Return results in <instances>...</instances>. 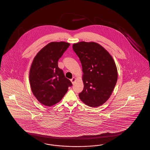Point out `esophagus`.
I'll return each mask as SVG.
<instances>
[{"instance_id": "34e87169", "label": "esophagus", "mask_w": 150, "mask_h": 150, "mask_svg": "<svg viewBox=\"0 0 150 150\" xmlns=\"http://www.w3.org/2000/svg\"><path fill=\"white\" fill-rule=\"evenodd\" d=\"M75 81H76V79H75V77H73V78L71 79V83L72 84H74V83H75Z\"/></svg>"}]
</instances>
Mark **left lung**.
I'll use <instances>...</instances> for the list:
<instances>
[{"label": "left lung", "instance_id": "obj_1", "mask_svg": "<svg viewBox=\"0 0 150 150\" xmlns=\"http://www.w3.org/2000/svg\"><path fill=\"white\" fill-rule=\"evenodd\" d=\"M72 49L83 69V91L80 99L90 107H98L111 96L117 80L114 60L103 47L95 42L75 43Z\"/></svg>", "mask_w": 150, "mask_h": 150}]
</instances>
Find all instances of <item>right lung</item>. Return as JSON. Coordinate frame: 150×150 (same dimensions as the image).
Instances as JSON below:
<instances>
[{"instance_id": "right-lung-1", "label": "right lung", "mask_w": 150, "mask_h": 150, "mask_svg": "<svg viewBox=\"0 0 150 150\" xmlns=\"http://www.w3.org/2000/svg\"><path fill=\"white\" fill-rule=\"evenodd\" d=\"M70 46L64 42H51L40 50L30 67V84L38 100L51 106L62 99L71 82L58 66V59Z\"/></svg>"}]
</instances>
